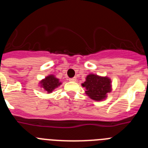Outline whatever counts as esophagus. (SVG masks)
I'll return each instance as SVG.
<instances>
[{
  "instance_id": "obj_1",
  "label": "esophagus",
  "mask_w": 148,
  "mask_h": 148,
  "mask_svg": "<svg viewBox=\"0 0 148 148\" xmlns=\"http://www.w3.org/2000/svg\"><path fill=\"white\" fill-rule=\"evenodd\" d=\"M70 82H75V81H76V78H70Z\"/></svg>"
}]
</instances>
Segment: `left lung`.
<instances>
[{
    "label": "left lung",
    "instance_id": "obj_1",
    "mask_svg": "<svg viewBox=\"0 0 148 148\" xmlns=\"http://www.w3.org/2000/svg\"><path fill=\"white\" fill-rule=\"evenodd\" d=\"M82 85L87 90L86 94L94 101L104 100L107 98V94L112 90L110 78L95 74L87 75Z\"/></svg>",
    "mask_w": 148,
    "mask_h": 148
}]
</instances>
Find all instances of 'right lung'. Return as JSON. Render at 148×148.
<instances>
[{"label":"right lung","mask_w":148,"mask_h":148,"mask_svg":"<svg viewBox=\"0 0 148 148\" xmlns=\"http://www.w3.org/2000/svg\"><path fill=\"white\" fill-rule=\"evenodd\" d=\"M40 87L48 93H51L53 90L61 84L59 79L55 77L54 75H49L40 82Z\"/></svg>","instance_id":"add662e5"}]
</instances>
